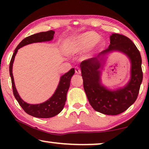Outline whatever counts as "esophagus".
Listing matches in <instances>:
<instances>
[{
    "instance_id": "esophagus-1",
    "label": "esophagus",
    "mask_w": 149,
    "mask_h": 149,
    "mask_svg": "<svg viewBox=\"0 0 149 149\" xmlns=\"http://www.w3.org/2000/svg\"><path fill=\"white\" fill-rule=\"evenodd\" d=\"M75 73H77V74H80L81 73V69L79 68V67H76V68H75Z\"/></svg>"
}]
</instances>
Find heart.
<instances>
[{"mask_svg": "<svg viewBox=\"0 0 149 149\" xmlns=\"http://www.w3.org/2000/svg\"><path fill=\"white\" fill-rule=\"evenodd\" d=\"M98 34L93 32H87L68 40L64 46L65 53L77 55L89 50L87 58H91L102 47V42Z\"/></svg>", "mask_w": 149, "mask_h": 149, "instance_id": "obj_1", "label": "heart"}]
</instances>
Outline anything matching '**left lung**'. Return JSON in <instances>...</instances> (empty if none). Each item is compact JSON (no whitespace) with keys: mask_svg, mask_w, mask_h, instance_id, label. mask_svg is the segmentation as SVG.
Listing matches in <instances>:
<instances>
[{"mask_svg":"<svg viewBox=\"0 0 149 149\" xmlns=\"http://www.w3.org/2000/svg\"><path fill=\"white\" fill-rule=\"evenodd\" d=\"M110 45L100 54V59L93 58L81 63L83 87L89 102L93 109L108 115H117L125 111L137 99L143 74L140 52L134 42L127 36L112 34ZM113 51L123 52L130 61V79L123 88L109 90L102 85L101 70L105 63L106 54ZM99 54V55H100Z\"/></svg>","mask_w":149,"mask_h":149,"instance_id":"1","label":"left lung"}]
</instances>
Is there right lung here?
Wrapping results in <instances>:
<instances>
[{
  "label": "right lung",
  "mask_w": 149,
  "mask_h": 149,
  "mask_svg": "<svg viewBox=\"0 0 149 149\" xmlns=\"http://www.w3.org/2000/svg\"><path fill=\"white\" fill-rule=\"evenodd\" d=\"M55 32L54 30H49L47 32H42L39 33L32 34L31 36H28L22 40L18 45L17 47L14 51L12 56L11 62L9 64V74L11 79L12 87H13V95L15 99L17 100L18 103L24 109V111L28 115L33 116L37 118H50L58 115L62 109H64L65 102L66 101V95L68 90L70 87V80L72 75L74 74V69L72 68L63 74L60 77V82L57 87L56 90L52 97L42 103L37 104H31L24 102L19 96L17 89H16L14 79L13 76V64L15 59V55L19 48L27 45L34 43V42H41L50 41L54 38Z\"/></svg>",
  "instance_id": "obj_1"
}]
</instances>
